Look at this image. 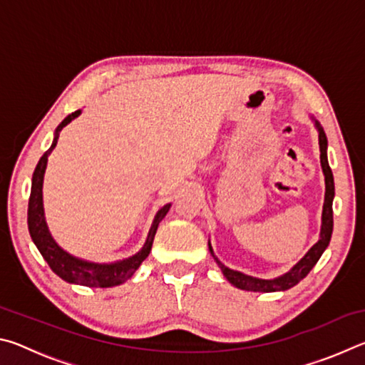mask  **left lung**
Segmentation results:
<instances>
[{
	"mask_svg": "<svg viewBox=\"0 0 365 365\" xmlns=\"http://www.w3.org/2000/svg\"><path fill=\"white\" fill-rule=\"evenodd\" d=\"M316 128L319 132V146H320V164H322V170L325 175V201H324V211H322V227H320V240L307 251V255L301 259V261L294 265V267L283 274L282 277L272 280H262L256 279V277L242 274L238 270L228 269L227 265L222 264L217 257H215L212 246L209 243V251L214 257V261L225 275V279L240 289H246V292H261V293H272V292H285V289L292 288L304 279V277L312 270L314 265L322 256V252L327 250L330 243L331 232H333V196H335V183H333V174L329 165V159H327V137L320 123L316 120Z\"/></svg>",
	"mask_w": 365,
	"mask_h": 365,
	"instance_id": "obj_1",
	"label": "left lung"
}]
</instances>
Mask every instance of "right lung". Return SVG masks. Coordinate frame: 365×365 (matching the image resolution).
Returning <instances> with one entry per match:
<instances>
[{
  "instance_id": "right-lung-1",
  "label": "right lung",
  "mask_w": 365,
  "mask_h": 365,
  "mask_svg": "<svg viewBox=\"0 0 365 365\" xmlns=\"http://www.w3.org/2000/svg\"><path fill=\"white\" fill-rule=\"evenodd\" d=\"M80 113H82L80 109L76 110V113L69 114L63 122L59 123L56 128V133H54L51 148L43 154L38 160V164H36L34 177H32V191H30V197H29V212H27L29 232L35 246L41 252L43 259H45L49 267H51V270L56 275H59L61 279L69 283L83 285V287L109 288V287L120 285V283L130 279V277L135 274V270L140 267V264L145 261L148 255H150L159 222L163 220L165 217V214L169 212L170 205H165L158 211L141 251H138L137 255H133L132 257L123 259V261H117L113 264L88 262V261H83V259H78L76 256L69 255V252L64 251L56 242H54V238L48 230V225L45 220V209H43V191H41L43 177H45L49 153L54 150V146L58 143L59 132L63 130L71 120L78 117Z\"/></svg>"
}]
</instances>
